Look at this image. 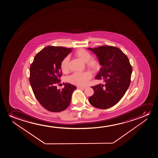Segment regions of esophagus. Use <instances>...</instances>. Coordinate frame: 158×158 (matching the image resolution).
<instances>
[{
    "label": "esophagus",
    "mask_w": 158,
    "mask_h": 158,
    "mask_svg": "<svg viewBox=\"0 0 158 158\" xmlns=\"http://www.w3.org/2000/svg\"><path fill=\"white\" fill-rule=\"evenodd\" d=\"M85 88H86V87L84 86H78L77 87L78 89H85Z\"/></svg>",
    "instance_id": "esophagus-1"
}]
</instances>
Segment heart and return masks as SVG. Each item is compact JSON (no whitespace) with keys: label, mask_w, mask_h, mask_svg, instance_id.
Instances as JSON below:
<instances>
[{"label":"heart","mask_w":158,"mask_h":158,"mask_svg":"<svg viewBox=\"0 0 158 158\" xmlns=\"http://www.w3.org/2000/svg\"><path fill=\"white\" fill-rule=\"evenodd\" d=\"M74 56L86 63L87 66L93 71H95L99 68V61L96 58H91L90 53L86 50L82 48L79 49L74 52ZM69 57L66 56L61 62L60 69L64 73L69 71ZM92 76V73L88 71L82 72H75L68 78V81L72 84L82 86L86 85L89 83Z\"/></svg>","instance_id":"b5f03b06"}]
</instances>
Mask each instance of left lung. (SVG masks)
<instances>
[{"instance_id": "8db88e82", "label": "left lung", "mask_w": 158, "mask_h": 158, "mask_svg": "<svg viewBox=\"0 0 158 158\" xmlns=\"http://www.w3.org/2000/svg\"><path fill=\"white\" fill-rule=\"evenodd\" d=\"M87 49L97 56L102 66L95 79L104 82L92 87L94 93L89 97V102L96 108H110L121 100L127 90L132 66L127 56L119 48L102 46Z\"/></svg>"}]
</instances>
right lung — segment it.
<instances>
[{"label":"right lung","mask_w":158,"mask_h":158,"mask_svg":"<svg viewBox=\"0 0 158 158\" xmlns=\"http://www.w3.org/2000/svg\"><path fill=\"white\" fill-rule=\"evenodd\" d=\"M72 48L48 46L35 56L30 69V82L35 97L46 110L59 112L69 107L76 87L65 83L57 89L62 75L60 64Z\"/></svg>","instance_id":"right-lung-1"}]
</instances>
